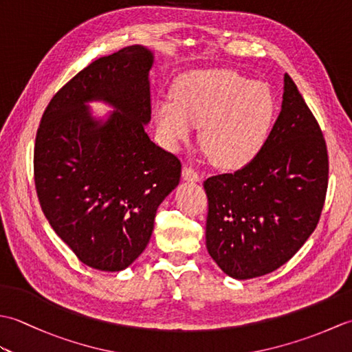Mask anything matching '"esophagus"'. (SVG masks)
Instances as JSON below:
<instances>
[{
  "mask_svg": "<svg viewBox=\"0 0 352 352\" xmlns=\"http://www.w3.org/2000/svg\"><path fill=\"white\" fill-rule=\"evenodd\" d=\"M183 178L186 182H192V183H197V182H199L201 180V177H199V174L198 172L193 169V168H190V166H184L183 168Z\"/></svg>",
  "mask_w": 352,
  "mask_h": 352,
  "instance_id": "obj_1",
  "label": "esophagus"
}]
</instances>
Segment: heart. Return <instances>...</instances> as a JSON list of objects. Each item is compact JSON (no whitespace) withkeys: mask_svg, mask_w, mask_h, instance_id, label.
<instances>
[{"mask_svg":"<svg viewBox=\"0 0 352 352\" xmlns=\"http://www.w3.org/2000/svg\"><path fill=\"white\" fill-rule=\"evenodd\" d=\"M275 98L266 85L231 69L190 72L177 81L170 100L154 106L160 136L169 146L199 142L216 166L241 169L263 149L275 119Z\"/></svg>","mask_w":352,"mask_h":352,"instance_id":"heart-1","label":"heart"}]
</instances>
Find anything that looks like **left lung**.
Here are the masks:
<instances>
[{
    "instance_id": "1",
    "label": "left lung",
    "mask_w": 352,
    "mask_h": 352,
    "mask_svg": "<svg viewBox=\"0 0 352 352\" xmlns=\"http://www.w3.org/2000/svg\"><path fill=\"white\" fill-rule=\"evenodd\" d=\"M327 186L325 139L286 74L281 111L260 154L234 174L204 182L208 254L236 280L275 271L315 231Z\"/></svg>"
}]
</instances>
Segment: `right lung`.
<instances>
[{
	"mask_svg": "<svg viewBox=\"0 0 352 352\" xmlns=\"http://www.w3.org/2000/svg\"><path fill=\"white\" fill-rule=\"evenodd\" d=\"M154 54L131 45L80 71L50 101L34 145L43 214L74 254L98 271L129 267L149 242L182 163L148 138ZM116 110L96 120L87 102Z\"/></svg>",
	"mask_w": 352,
	"mask_h": 352,
	"instance_id": "add662e5",
	"label": "right lung"
}]
</instances>
